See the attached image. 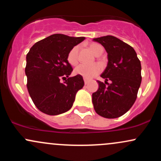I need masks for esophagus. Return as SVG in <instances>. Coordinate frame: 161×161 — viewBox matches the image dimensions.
<instances>
[{
  "mask_svg": "<svg viewBox=\"0 0 161 161\" xmlns=\"http://www.w3.org/2000/svg\"><path fill=\"white\" fill-rule=\"evenodd\" d=\"M84 82H85V85H87L88 83V80L86 79H84Z\"/></svg>",
  "mask_w": 161,
  "mask_h": 161,
  "instance_id": "34e87169",
  "label": "esophagus"
}]
</instances>
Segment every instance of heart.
<instances>
[{"instance_id":"1","label":"heart","mask_w":161,"mask_h":161,"mask_svg":"<svg viewBox=\"0 0 161 161\" xmlns=\"http://www.w3.org/2000/svg\"><path fill=\"white\" fill-rule=\"evenodd\" d=\"M89 49L94 54L97 55L99 51L103 50L102 47L97 44L92 43L89 45ZM79 46H75L69 51L67 55V60L71 65L74 66L77 64L79 61ZM102 70V67L100 64H95L93 65H86V64H80L75 68V74L81 75L83 78L89 79L93 78L94 76L99 74Z\"/></svg>"}]
</instances>
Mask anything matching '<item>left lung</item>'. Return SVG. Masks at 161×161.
<instances>
[{
    "mask_svg": "<svg viewBox=\"0 0 161 161\" xmlns=\"http://www.w3.org/2000/svg\"><path fill=\"white\" fill-rule=\"evenodd\" d=\"M104 46L108 63L97 81L99 88L92 94V103L100 116L114 119L123 116L132 108L142 82L141 62L134 48L112 36L93 38ZM110 80V83L107 81Z\"/></svg>",
    "mask_w": 161,
    "mask_h": 161,
    "instance_id": "left-lung-1",
    "label": "left lung"
}]
</instances>
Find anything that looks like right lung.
I'll return each mask as SVG.
<instances>
[{"mask_svg": "<svg viewBox=\"0 0 161 161\" xmlns=\"http://www.w3.org/2000/svg\"><path fill=\"white\" fill-rule=\"evenodd\" d=\"M85 38L53 34L36 42L27 53L28 92L36 108L44 114L58 115L68 111L77 92L84 86L82 76L69 77L73 68L67 55ZM61 78L66 79L64 83L60 82Z\"/></svg>", "mask_w": 161, "mask_h": 161, "instance_id": "obj_1", "label": "right lung"}]
</instances>
